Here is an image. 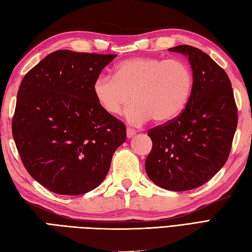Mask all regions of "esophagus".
<instances>
[{"label": "esophagus", "instance_id": "esophagus-1", "mask_svg": "<svg viewBox=\"0 0 252 252\" xmlns=\"http://www.w3.org/2000/svg\"><path fill=\"white\" fill-rule=\"evenodd\" d=\"M126 133H127V138L130 139V138H132L134 136V134L137 133V131L134 130V129H132V128H127Z\"/></svg>", "mask_w": 252, "mask_h": 252}]
</instances>
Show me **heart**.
Wrapping results in <instances>:
<instances>
[{"label":"heart","mask_w":252,"mask_h":252,"mask_svg":"<svg viewBox=\"0 0 252 252\" xmlns=\"http://www.w3.org/2000/svg\"><path fill=\"white\" fill-rule=\"evenodd\" d=\"M192 88L193 75L185 61L146 57L123 61L114 76H98L93 85L96 100L111 115L120 114L132 95L126 119L133 125L151 118L172 120L185 109Z\"/></svg>","instance_id":"1"}]
</instances>
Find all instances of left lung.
Returning <instances> with one entry per match:
<instances>
[{"label": "left lung", "instance_id": "obj_1", "mask_svg": "<svg viewBox=\"0 0 252 252\" xmlns=\"http://www.w3.org/2000/svg\"><path fill=\"white\" fill-rule=\"evenodd\" d=\"M169 51L188 58L193 88L180 115L147 132L153 146L145 171L157 186L186 191L210 181L228 160L237 108L228 75L205 52L188 45Z\"/></svg>", "mask_w": 252, "mask_h": 252}]
</instances>
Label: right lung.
Wrapping results in <instances>:
<instances>
[{
    "label": "right lung",
    "instance_id": "add662e5",
    "mask_svg": "<svg viewBox=\"0 0 252 252\" xmlns=\"http://www.w3.org/2000/svg\"><path fill=\"white\" fill-rule=\"evenodd\" d=\"M116 54L58 50L20 84L11 123L29 174L52 192L78 195L105 180L126 126L103 110L93 85Z\"/></svg>",
    "mask_w": 252,
    "mask_h": 252
}]
</instances>
